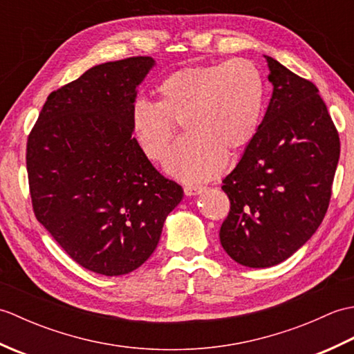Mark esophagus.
Here are the masks:
<instances>
[{
  "label": "esophagus",
  "mask_w": 354,
  "mask_h": 354,
  "mask_svg": "<svg viewBox=\"0 0 354 354\" xmlns=\"http://www.w3.org/2000/svg\"><path fill=\"white\" fill-rule=\"evenodd\" d=\"M202 190H204V187H201V185H185L184 187V193L187 194V196H196V194H199Z\"/></svg>",
  "instance_id": "esophagus-1"
}]
</instances>
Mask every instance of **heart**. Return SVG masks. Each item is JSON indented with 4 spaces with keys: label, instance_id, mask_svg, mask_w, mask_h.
I'll return each mask as SVG.
<instances>
[{
    "label": "heart",
    "instance_id": "b5f03b06",
    "mask_svg": "<svg viewBox=\"0 0 354 354\" xmlns=\"http://www.w3.org/2000/svg\"><path fill=\"white\" fill-rule=\"evenodd\" d=\"M156 103L137 100L131 108L132 137L150 161L167 155L165 167L184 181L212 179L257 137L265 114L266 86L260 70L246 59L184 66L155 88Z\"/></svg>",
    "mask_w": 354,
    "mask_h": 354
}]
</instances>
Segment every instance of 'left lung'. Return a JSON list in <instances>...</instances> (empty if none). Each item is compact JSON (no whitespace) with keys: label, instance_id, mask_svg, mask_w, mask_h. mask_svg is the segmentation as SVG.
<instances>
[{"label":"left lung","instance_id":"left-lung-1","mask_svg":"<svg viewBox=\"0 0 354 354\" xmlns=\"http://www.w3.org/2000/svg\"><path fill=\"white\" fill-rule=\"evenodd\" d=\"M272 99L257 137L223 179L230 213L219 237L232 260L269 268L318 230L332 198L339 133L318 88L266 56Z\"/></svg>","mask_w":354,"mask_h":354}]
</instances>
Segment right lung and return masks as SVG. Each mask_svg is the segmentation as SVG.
<instances>
[{"label": "right lung", "instance_id": "add662e5", "mask_svg": "<svg viewBox=\"0 0 354 354\" xmlns=\"http://www.w3.org/2000/svg\"><path fill=\"white\" fill-rule=\"evenodd\" d=\"M153 64L133 56L93 66L47 97L27 138L36 219L74 261L106 277L152 255L184 193L131 132L137 86Z\"/></svg>", "mask_w": 354, "mask_h": 354}]
</instances>
